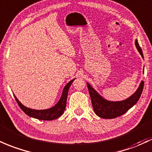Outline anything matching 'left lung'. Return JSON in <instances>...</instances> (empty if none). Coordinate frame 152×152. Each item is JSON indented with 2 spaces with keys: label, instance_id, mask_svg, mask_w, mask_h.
Returning a JSON list of instances; mask_svg holds the SVG:
<instances>
[{
  "label": "left lung",
  "instance_id": "obj_1",
  "mask_svg": "<svg viewBox=\"0 0 152 152\" xmlns=\"http://www.w3.org/2000/svg\"><path fill=\"white\" fill-rule=\"evenodd\" d=\"M135 44L141 56L144 58L141 48L138 45L137 40H136ZM86 84L89 89L94 113L102 118L112 119V118H115L117 117L121 116L124 113H126L130 108L136 104L143 91L144 81H141L137 91L132 96L126 99V100L121 102H110L103 99L100 95L91 87V85L88 83H86Z\"/></svg>",
  "mask_w": 152,
  "mask_h": 152
}]
</instances>
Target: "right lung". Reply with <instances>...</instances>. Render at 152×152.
Returning <instances> with one entry per match:
<instances>
[{
	"instance_id": "add662e5",
	"label": "right lung",
	"mask_w": 152,
	"mask_h": 152,
	"mask_svg": "<svg viewBox=\"0 0 152 152\" xmlns=\"http://www.w3.org/2000/svg\"><path fill=\"white\" fill-rule=\"evenodd\" d=\"M74 79L71 80V81L68 83L66 85V86L63 89L62 96H61V99L58 101V102L53 107L50 108L48 110H32L30 108L26 107L21 104L20 102L18 100L17 98L14 96L15 99L17 102L18 104L20 107L21 110L26 113L27 115L32 118H37L38 120H42V121H52V120L57 119L63 113H64L65 109L66 107V102H67V96L68 93V89H69L70 86Z\"/></svg>"
}]
</instances>
